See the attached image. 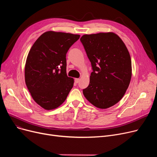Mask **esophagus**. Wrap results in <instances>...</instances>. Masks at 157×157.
<instances>
[{
	"label": "esophagus",
	"mask_w": 157,
	"mask_h": 157,
	"mask_svg": "<svg viewBox=\"0 0 157 157\" xmlns=\"http://www.w3.org/2000/svg\"><path fill=\"white\" fill-rule=\"evenodd\" d=\"M74 81H75V83H78L80 81V79H78V78H76V79H75V80H74Z\"/></svg>",
	"instance_id": "34e87169"
}]
</instances>
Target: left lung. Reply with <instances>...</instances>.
Listing matches in <instances>:
<instances>
[{"mask_svg": "<svg viewBox=\"0 0 157 157\" xmlns=\"http://www.w3.org/2000/svg\"><path fill=\"white\" fill-rule=\"evenodd\" d=\"M80 40L93 69L83 95L96 108H109L121 99L130 84L132 62L128 49L111 32L85 34Z\"/></svg>", "mask_w": 157, "mask_h": 157, "instance_id": "1", "label": "left lung"}]
</instances>
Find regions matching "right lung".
<instances>
[{
    "label": "right lung",
    "mask_w": 157,
    "mask_h": 157,
    "mask_svg": "<svg viewBox=\"0 0 157 157\" xmlns=\"http://www.w3.org/2000/svg\"><path fill=\"white\" fill-rule=\"evenodd\" d=\"M80 35L47 31L32 45L25 65V80L34 101L46 110L65 101L74 85L67 76L66 54Z\"/></svg>",
    "instance_id": "1"
}]
</instances>
